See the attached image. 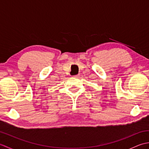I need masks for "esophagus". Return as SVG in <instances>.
Wrapping results in <instances>:
<instances>
[{"label":"esophagus","instance_id":"obj_1","mask_svg":"<svg viewBox=\"0 0 149 149\" xmlns=\"http://www.w3.org/2000/svg\"><path fill=\"white\" fill-rule=\"evenodd\" d=\"M74 77H76V78H79L80 77V75H74Z\"/></svg>","mask_w":149,"mask_h":149}]
</instances>
